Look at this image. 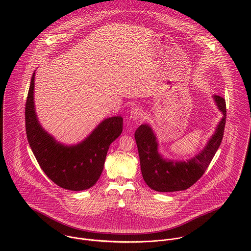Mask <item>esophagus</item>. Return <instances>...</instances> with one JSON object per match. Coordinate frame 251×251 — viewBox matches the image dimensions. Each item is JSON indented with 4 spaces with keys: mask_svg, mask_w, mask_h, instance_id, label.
Wrapping results in <instances>:
<instances>
[{
    "mask_svg": "<svg viewBox=\"0 0 251 251\" xmlns=\"http://www.w3.org/2000/svg\"><path fill=\"white\" fill-rule=\"evenodd\" d=\"M143 117V110L141 108L134 107L130 110V118L132 120H139Z\"/></svg>",
    "mask_w": 251,
    "mask_h": 251,
    "instance_id": "obj_1",
    "label": "esophagus"
}]
</instances>
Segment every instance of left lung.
<instances>
[{"instance_id": "obj_1", "label": "left lung", "mask_w": 251, "mask_h": 251, "mask_svg": "<svg viewBox=\"0 0 251 251\" xmlns=\"http://www.w3.org/2000/svg\"><path fill=\"white\" fill-rule=\"evenodd\" d=\"M213 99L223 117L204 149L188 160L178 161L164 158L158 152L156 136L148 124L141 125L136 129L134 137L138 148L142 176L151 189L159 192L184 190L203 176L222 141L226 123L225 100L219 96H214Z\"/></svg>"}]
</instances>
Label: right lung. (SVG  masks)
<instances>
[{"mask_svg":"<svg viewBox=\"0 0 251 251\" xmlns=\"http://www.w3.org/2000/svg\"><path fill=\"white\" fill-rule=\"evenodd\" d=\"M33 73L25 108L26 133L36 160L46 176L62 188L81 191L92 187L100 179L109 146L123 131V118L103 120L82 142H58L39 124L36 116Z\"/></svg>","mask_w":251,"mask_h":251,"instance_id":"1","label":"right lung"}]
</instances>
